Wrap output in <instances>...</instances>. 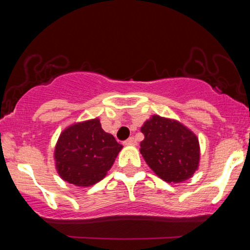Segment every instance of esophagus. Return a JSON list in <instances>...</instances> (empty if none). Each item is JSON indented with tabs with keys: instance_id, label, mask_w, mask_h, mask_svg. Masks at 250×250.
I'll return each instance as SVG.
<instances>
[{
	"instance_id": "1",
	"label": "esophagus",
	"mask_w": 250,
	"mask_h": 250,
	"mask_svg": "<svg viewBox=\"0 0 250 250\" xmlns=\"http://www.w3.org/2000/svg\"><path fill=\"white\" fill-rule=\"evenodd\" d=\"M123 143H125V146H135L136 145V140H135L134 137H129V139L125 140Z\"/></svg>"
}]
</instances>
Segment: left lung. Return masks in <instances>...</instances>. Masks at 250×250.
I'll return each instance as SVG.
<instances>
[{"instance_id":"1","label":"left lung","mask_w":250,"mask_h":250,"mask_svg":"<svg viewBox=\"0 0 250 250\" xmlns=\"http://www.w3.org/2000/svg\"><path fill=\"white\" fill-rule=\"evenodd\" d=\"M145 140L140 153L149 168L168 183L193 177L200 165V143L193 131L180 121L153 115L141 127Z\"/></svg>"}]
</instances>
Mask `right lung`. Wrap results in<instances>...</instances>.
<instances>
[{
	"label": "right lung",
	"instance_id": "right-lung-1",
	"mask_svg": "<svg viewBox=\"0 0 250 250\" xmlns=\"http://www.w3.org/2000/svg\"><path fill=\"white\" fill-rule=\"evenodd\" d=\"M123 147L105 133L99 117L68 125L57 140L54 160L60 177L76 187L104 179Z\"/></svg>",
	"mask_w": 250,
	"mask_h": 250
}]
</instances>
